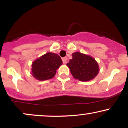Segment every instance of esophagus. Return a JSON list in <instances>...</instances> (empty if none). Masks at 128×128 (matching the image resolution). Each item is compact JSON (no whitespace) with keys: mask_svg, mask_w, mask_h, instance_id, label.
Returning <instances> with one entry per match:
<instances>
[{"mask_svg":"<svg viewBox=\"0 0 128 128\" xmlns=\"http://www.w3.org/2000/svg\"><path fill=\"white\" fill-rule=\"evenodd\" d=\"M62 62L64 63V64H66V63L67 62V57H64V58H62Z\"/></svg>","mask_w":128,"mask_h":128,"instance_id":"esophagus-1","label":"esophagus"}]
</instances>
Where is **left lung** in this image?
Here are the masks:
<instances>
[{
	"label": "left lung",
	"instance_id": "left-lung-1",
	"mask_svg": "<svg viewBox=\"0 0 128 128\" xmlns=\"http://www.w3.org/2000/svg\"><path fill=\"white\" fill-rule=\"evenodd\" d=\"M67 66L73 77L80 81H88L94 79L99 71L96 61L90 56L77 52L72 54Z\"/></svg>",
	"mask_w": 128,
	"mask_h": 128
}]
</instances>
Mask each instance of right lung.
<instances>
[{
  "label": "right lung",
  "mask_w": 128,
  "mask_h": 128,
  "mask_svg": "<svg viewBox=\"0 0 128 128\" xmlns=\"http://www.w3.org/2000/svg\"><path fill=\"white\" fill-rule=\"evenodd\" d=\"M62 64L59 55L54 53H46L32 62V74L39 80L50 79L55 76L56 70Z\"/></svg>",
  "instance_id": "right-lung-1"
}]
</instances>
